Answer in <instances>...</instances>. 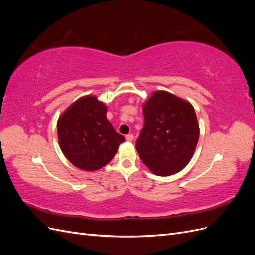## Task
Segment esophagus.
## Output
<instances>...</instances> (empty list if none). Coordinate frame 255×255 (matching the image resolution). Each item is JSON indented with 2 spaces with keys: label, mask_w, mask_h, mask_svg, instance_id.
<instances>
[{
  "label": "esophagus",
  "mask_w": 255,
  "mask_h": 255,
  "mask_svg": "<svg viewBox=\"0 0 255 255\" xmlns=\"http://www.w3.org/2000/svg\"><path fill=\"white\" fill-rule=\"evenodd\" d=\"M126 139H127L128 141H133V140H134V135H133V134L127 135V136H126Z\"/></svg>",
  "instance_id": "34e87169"
}]
</instances>
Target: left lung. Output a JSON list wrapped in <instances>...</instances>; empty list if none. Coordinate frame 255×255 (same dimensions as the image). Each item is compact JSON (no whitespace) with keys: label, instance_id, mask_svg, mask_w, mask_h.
<instances>
[{"label":"left lung","instance_id":"left-lung-1","mask_svg":"<svg viewBox=\"0 0 255 255\" xmlns=\"http://www.w3.org/2000/svg\"><path fill=\"white\" fill-rule=\"evenodd\" d=\"M144 123L136 150L150 171L159 176L180 172L187 166L199 140L194 106L165 90H157L142 106Z\"/></svg>","mask_w":255,"mask_h":255}]
</instances>
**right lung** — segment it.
<instances>
[{
	"label": "right lung",
	"instance_id": "right-lung-1",
	"mask_svg": "<svg viewBox=\"0 0 255 255\" xmlns=\"http://www.w3.org/2000/svg\"><path fill=\"white\" fill-rule=\"evenodd\" d=\"M107 106L96 96L73 102L57 120L58 143L66 158L76 168L96 171L117 153L125 137L106 118Z\"/></svg>",
	"mask_w": 255,
	"mask_h": 255
}]
</instances>
